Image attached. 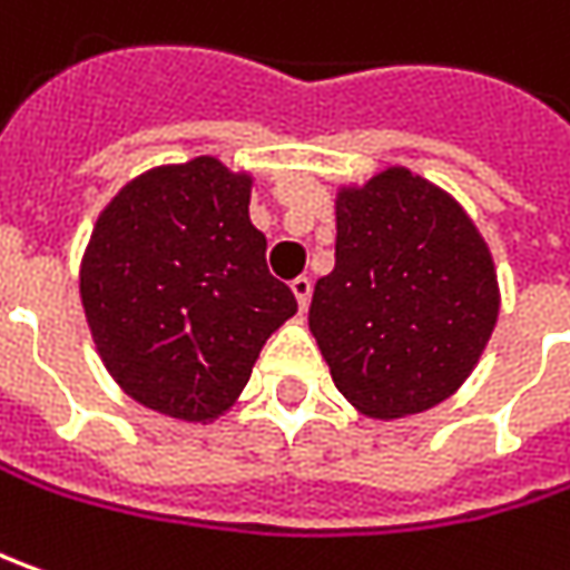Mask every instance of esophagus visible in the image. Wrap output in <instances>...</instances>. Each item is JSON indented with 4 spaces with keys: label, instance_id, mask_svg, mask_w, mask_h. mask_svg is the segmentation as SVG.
Segmentation results:
<instances>
[{
    "label": "esophagus",
    "instance_id": "obj_1",
    "mask_svg": "<svg viewBox=\"0 0 570 570\" xmlns=\"http://www.w3.org/2000/svg\"><path fill=\"white\" fill-rule=\"evenodd\" d=\"M289 289H293L299 308H308V299H312V281H308V277H296V281L289 284Z\"/></svg>",
    "mask_w": 570,
    "mask_h": 570
}]
</instances>
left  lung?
<instances>
[{
	"label": "left lung",
	"instance_id": "left-lung-1",
	"mask_svg": "<svg viewBox=\"0 0 570 570\" xmlns=\"http://www.w3.org/2000/svg\"><path fill=\"white\" fill-rule=\"evenodd\" d=\"M499 322V281L480 229L448 191L406 167L337 191L334 271L308 327L331 379L372 420L448 401Z\"/></svg>",
	"mask_w": 570,
	"mask_h": 570
}]
</instances>
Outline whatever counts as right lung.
<instances>
[{
    "instance_id": "obj_1",
    "label": "right lung",
    "mask_w": 570,
    "mask_h": 570,
    "mask_svg": "<svg viewBox=\"0 0 570 570\" xmlns=\"http://www.w3.org/2000/svg\"><path fill=\"white\" fill-rule=\"evenodd\" d=\"M248 198L252 176L217 157L154 167L100 210L85 248L81 305L100 360L131 401L173 420L226 413L296 315Z\"/></svg>"
}]
</instances>
